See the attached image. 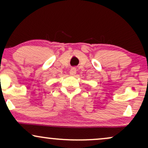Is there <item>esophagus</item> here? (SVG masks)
<instances>
[{
    "label": "esophagus",
    "mask_w": 148,
    "mask_h": 148,
    "mask_svg": "<svg viewBox=\"0 0 148 148\" xmlns=\"http://www.w3.org/2000/svg\"><path fill=\"white\" fill-rule=\"evenodd\" d=\"M76 67H72V69H71L70 72H69V74H70L71 76H74L76 74Z\"/></svg>",
    "instance_id": "esophagus-1"
}]
</instances>
